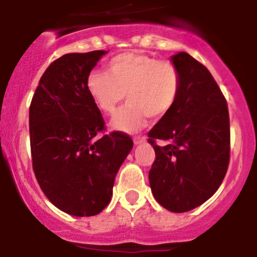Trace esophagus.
Here are the masks:
<instances>
[{
	"label": "esophagus",
	"mask_w": 257,
	"mask_h": 257,
	"mask_svg": "<svg viewBox=\"0 0 257 257\" xmlns=\"http://www.w3.org/2000/svg\"><path fill=\"white\" fill-rule=\"evenodd\" d=\"M145 141H146V137H145V136H136V137L133 138V142H135L136 145L142 144V142Z\"/></svg>",
	"instance_id": "1"
}]
</instances>
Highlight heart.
Segmentation results:
<instances>
[{
    "label": "heart",
    "mask_w": 257,
    "mask_h": 257,
    "mask_svg": "<svg viewBox=\"0 0 257 257\" xmlns=\"http://www.w3.org/2000/svg\"><path fill=\"white\" fill-rule=\"evenodd\" d=\"M86 86L95 106L106 115H113L119 104L128 98L111 121L117 131L133 133L146 124L147 117L160 119L175 106L181 88L177 66L141 53L116 55L108 63V72L89 73Z\"/></svg>",
    "instance_id": "heart-1"
}]
</instances>
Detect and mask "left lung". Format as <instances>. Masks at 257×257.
<instances>
[{
	"label": "left lung",
	"mask_w": 257,
	"mask_h": 257,
	"mask_svg": "<svg viewBox=\"0 0 257 257\" xmlns=\"http://www.w3.org/2000/svg\"><path fill=\"white\" fill-rule=\"evenodd\" d=\"M172 62L181 88L175 106L147 135L155 150L149 180L160 206L181 213L203 204L221 185L230 160V121L207 67L184 51ZM158 139L166 145L159 147Z\"/></svg>",
	"instance_id": "8db88e82"
}]
</instances>
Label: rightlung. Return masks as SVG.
Instances as JSON below:
<instances>
[{
    "label": "right lung",
    "instance_id": "right-lung-1",
    "mask_svg": "<svg viewBox=\"0 0 257 257\" xmlns=\"http://www.w3.org/2000/svg\"><path fill=\"white\" fill-rule=\"evenodd\" d=\"M103 54L70 53L55 59L30 106L36 180L57 208L79 217L106 208L116 173L133 147L122 132L104 135L103 116L88 91L89 73Z\"/></svg>",
    "mask_w": 257,
    "mask_h": 257
}]
</instances>
